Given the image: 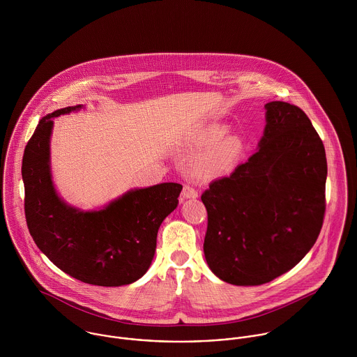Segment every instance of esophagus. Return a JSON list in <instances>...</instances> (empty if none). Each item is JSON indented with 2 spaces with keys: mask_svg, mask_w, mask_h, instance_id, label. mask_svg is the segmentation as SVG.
I'll use <instances>...</instances> for the list:
<instances>
[{
  "mask_svg": "<svg viewBox=\"0 0 357 357\" xmlns=\"http://www.w3.org/2000/svg\"><path fill=\"white\" fill-rule=\"evenodd\" d=\"M181 198L183 199H195V198H198V192L191 185H184L183 192H181Z\"/></svg>",
  "mask_w": 357,
  "mask_h": 357,
  "instance_id": "1",
  "label": "esophagus"
}]
</instances>
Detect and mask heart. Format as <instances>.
Here are the masks:
<instances>
[{
    "instance_id": "1",
    "label": "heart",
    "mask_w": 357,
    "mask_h": 357,
    "mask_svg": "<svg viewBox=\"0 0 357 357\" xmlns=\"http://www.w3.org/2000/svg\"><path fill=\"white\" fill-rule=\"evenodd\" d=\"M228 128L213 123L201 128L191 140L194 150H204L194 162L195 172L206 178H213L231 172L242 158L243 139L228 133Z\"/></svg>"
}]
</instances>
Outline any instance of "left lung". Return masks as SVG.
Returning <instances> with one entry per match:
<instances>
[{
    "label": "left lung",
    "mask_w": 357,
    "mask_h": 357,
    "mask_svg": "<svg viewBox=\"0 0 357 357\" xmlns=\"http://www.w3.org/2000/svg\"><path fill=\"white\" fill-rule=\"evenodd\" d=\"M265 109L257 151L202 194L206 262L235 286H259L294 268L314 245L326 210V151L312 122L289 102Z\"/></svg>",
    "instance_id": "left-lung-1"
}]
</instances>
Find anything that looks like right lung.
I'll list each match as a JSON object with an SVG mask.
<instances>
[{"instance_id": "obj_1", "label": "right lung", "mask_w": 357, "mask_h": 357, "mask_svg": "<svg viewBox=\"0 0 357 357\" xmlns=\"http://www.w3.org/2000/svg\"><path fill=\"white\" fill-rule=\"evenodd\" d=\"M81 108L45 115L26 146L22 177L27 227L38 249L67 275L95 286L130 284L149 271L158 229L177 207L183 185L135 188L98 210L66 204L52 180L53 118Z\"/></svg>"}]
</instances>
